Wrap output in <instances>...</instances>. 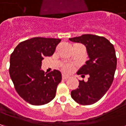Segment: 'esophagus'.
Returning a JSON list of instances; mask_svg holds the SVG:
<instances>
[{"label":"esophagus","instance_id":"esophagus-1","mask_svg":"<svg viewBox=\"0 0 126 126\" xmlns=\"http://www.w3.org/2000/svg\"><path fill=\"white\" fill-rule=\"evenodd\" d=\"M69 78V76H67V75H65V74H63V75H62V78H63V79H67V78Z\"/></svg>","mask_w":126,"mask_h":126}]
</instances>
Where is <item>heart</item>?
Returning <instances> with one entry per match:
<instances>
[{
  "mask_svg": "<svg viewBox=\"0 0 126 126\" xmlns=\"http://www.w3.org/2000/svg\"><path fill=\"white\" fill-rule=\"evenodd\" d=\"M73 66L70 64H65L62 66V70L65 73H70L73 70Z\"/></svg>",
  "mask_w": 126,
  "mask_h": 126,
  "instance_id": "1",
  "label": "heart"
}]
</instances>
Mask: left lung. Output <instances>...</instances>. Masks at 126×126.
I'll return each instance as SVG.
<instances>
[{
  "instance_id": "obj_1",
  "label": "left lung",
  "mask_w": 126,
  "mask_h": 126,
  "mask_svg": "<svg viewBox=\"0 0 126 126\" xmlns=\"http://www.w3.org/2000/svg\"><path fill=\"white\" fill-rule=\"evenodd\" d=\"M69 40L84 44L89 57L77 72L82 77L88 74V81L79 80L78 88L71 91V97L80 105H93L105 95L113 81L117 67L113 45L105 37L93 34H84Z\"/></svg>"
}]
</instances>
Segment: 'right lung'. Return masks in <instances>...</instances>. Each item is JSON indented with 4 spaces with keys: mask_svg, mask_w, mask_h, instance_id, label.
<instances>
[{
    "mask_svg": "<svg viewBox=\"0 0 126 126\" xmlns=\"http://www.w3.org/2000/svg\"><path fill=\"white\" fill-rule=\"evenodd\" d=\"M61 39L35 37L21 42L10 57V77L17 93L33 105L48 103L55 97L61 74L58 70L44 73V57L52 56Z\"/></svg>",
    "mask_w": 126,
    "mask_h": 126,
    "instance_id": "obj_1",
    "label": "right lung"
}]
</instances>
